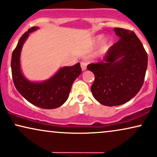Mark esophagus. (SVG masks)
<instances>
[{
	"label": "esophagus",
	"instance_id": "esophagus-1",
	"mask_svg": "<svg viewBox=\"0 0 157 157\" xmlns=\"http://www.w3.org/2000/svg\"><path fill=\"white\" fill-rule=\"evenodd\" d=\"M86 66H87L86 61H85V60L81 61V69H82V71L86 70Z\"/></svg>",
	"mask_w": 157,
	"mask_h": 157
}]
</instances>
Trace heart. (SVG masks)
Returning <instances> with one entry per match:
<instances>
[{
	"label": "heart",
	"instance_id": "obj_1",
	"mask_svg": "<svg viewBox=\"0 0 157 157\" xmlns=\"http://www.w3.org/2000/svg\"><path fill=\"white\" fill-rule=\"evenodd\" d=\"M101 39V36H98L96 39V42H99ZM109 43H110V42H109V40L108 38L105 39V40H104L102 42V46H101V50H100V52L101 53H102V52H105L106 50H107V48H108V47L109 45Z\"/></svg>",
	"mask_w": 157,
	"mask_h": 157
}]
</instances>
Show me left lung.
Wrapping results in <instances>:
<instances>
[{
    "label": "left lung",
    "mask_w": 157,
    "mask_h": 157,
    "mask_svg": "<svg viewBox=\"0 0 157 157\" xmlns=\"http://www.w3.org/2000/svg\"><path fill=\"white\" fill-rule=\"evenodd\" d=\"M120 40L109 48L103 60L87 66L94 74L92 95L105 106L127 102L144 84L148 56L141 42L131 30L114 29Z\"/></svg>",
    "instance_id": "8db88e82"
}]
</instances>
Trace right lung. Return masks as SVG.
Returning <instances> with one entry per match:
<instances>
[{"mask_svg":"<svg viewBox=\"0 0 157 157\" xmlns=\"http://www.w3.org/2000/svg\"><path fill=\"white\" fill-rule=\"evenodd\" d=\"M30 28L19 39L11 57L12 78L16 89L26 100L42 109H55L66 102L71 86L81 74L80 63L60 68L53 76L44 82L34 83L24 78L20 68V54L24 42L29 34L37 29Z\"/></svg>","mask_w":157,"mask_h":157,"instance_id":"obj_1","label":"right lung"}]
</instances>
